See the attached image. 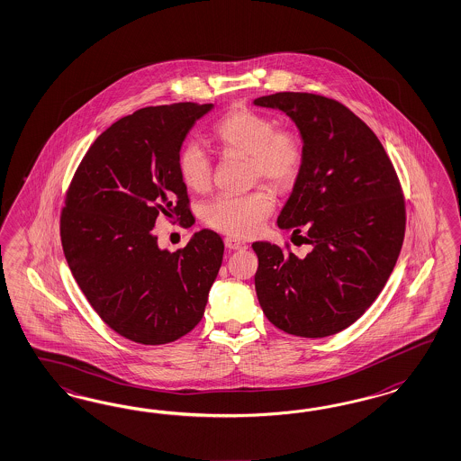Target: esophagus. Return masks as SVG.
Masks as SVG:
<instances>
[{"label":"esophagus","instance_id":"34e87169","mask_svg":"<svg viewBox=\"0 0 461 461\" xmlns=\"http://www.w3.org/2000/svg\"><path fill=\"white\" fill-rule=\"evenodd\" d=\"M225 248L230 250H239V249H246L248 246H246V242H242V240H237L234 237H225L224 239Z\"/></svg>","mask_w":461,"mask_h":461}]
</instances>
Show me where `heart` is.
Instances as JSON below:
<instances>
[{
  "instance_id": "b5f03b06",
  "label": "heart",
  "mask_w": 461,
  "mask_h": 461,
  "mask_svg": "<svg viewBox=\"0 0 461 461\" xmlns=\"http://www.w3.org/2000/svg\"><path fill=\"white\" fill-rule=\"evenodd\" d=\"M213 136L225 153L248 157L250 184L261 182L276 190H288L296 184L303 163L304 143L293 128H277L276 119L237 107L227 113ZM178 171L184 184L198 194L211 188L213 161L198 141L188 140L178 151ZM275 209L271 192L259 185L242 195H219L202 209L203 222L227 236H256Z\"/></svg>"
}]
</instances>
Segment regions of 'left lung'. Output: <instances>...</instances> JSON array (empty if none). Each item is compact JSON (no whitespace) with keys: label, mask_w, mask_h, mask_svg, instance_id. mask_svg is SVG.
Masks as SVG:
<instances>
[{"label":"left lung","mask_w":461,"mask_h":461,"mask_svg":"<svg viewBox=\"0 0 461 461\" xmlns=\"http://www.w3.org/2000/svg\"><path fill=\"white\" fill-rule=\"evenodd\" d=\"M256 105L286 113L304 143V163L277 217L312 246L254 242L258 300L283 331L321 339L350 327L375 302L394 269L406 230V202L379 138L342 103L276 93Z\"/></svg>","instance_id":"8db88e82"}]
</instances>
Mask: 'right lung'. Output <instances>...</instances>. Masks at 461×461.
<instances>
[{"label": "right lung", "mask_w": 461, "mask_h": 461, "mask_svg": "<svg viewBox=\"0 0 461 461\" xmlns=\"http://www.w3.org/2000/svg\"><path fill=\"white\" fill-rule=\"evenodd\" d=\"M212 104L149 105L109 126L80 161L60 213V239L80 290L109 329L131 342L178 340L202 320L224 242L195 232L161 250L159 215L195 222L178 171L186 132Z\"/></svg>", "instance_id": "1"}]
</instances>
